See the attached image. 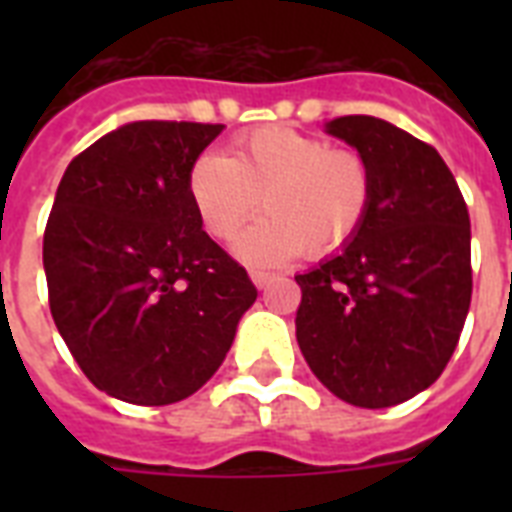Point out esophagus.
<instances>
[{
  "label": "esophagus",
  "mask_w": 512,
  "mask_h": 512,
  "mask_svg": "<svg viewBox=\"0 0 512 512\" xmlns=\"http://www.w3.org/2000/svg\"><path fill=\"white\" fill-rule=\"evenodd\" d=\"M249 276H252V281H255L257 289H265L273 279H276V276H273V273H268V271H252Z\"/></svg>",
  "instance_id": "obj_1"
}]
</instances>
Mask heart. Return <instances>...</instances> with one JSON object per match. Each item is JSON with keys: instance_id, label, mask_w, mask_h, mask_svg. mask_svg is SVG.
I'll return each mask as SVG.
<instances>
[{"instance_id": "obj_1", "label": "heart", "mask_w": 512, "mask_h": 512, "mask_svg": "<svg viewBox=\"0 0 512 512\" xmlns=\"http://www.w3.org/2000/svg\"><path fill=\"white\" fill-rule=\"evenodd\" d=\"M204 231L233 239L255 217L263 223L239 241L252 265H279L297 252L337 255L356 239L372 204V170L361 154L292 127H257L233 140L231 159L201 154L185 177Z\"/></svg>"}]
</instances>
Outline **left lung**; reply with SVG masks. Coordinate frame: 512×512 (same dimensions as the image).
<instances>
[{
    "instance_id": "1",
    "label": "left lung",
    "mask_w": 512,
    "mask_h": 512,
    "mask_svg": "<svg viewBox=\"0 0 512 512\" xmlns=\"http://www.w3.org/2000/svg\"><path fill=\"white\" fill-rule=\"evenodd\" d=\"M372 170V204L340 255L295 276L297 342L337 398L385 409L449 364L473 295L470 217L438 151L374 116L327 124Z\"/></svg>"
}]
</instances>
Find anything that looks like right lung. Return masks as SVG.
<instances>
[{
    "label": "right lung",
    "instance_id": "add662e5",
    "mask_svg": "<svg viewBox=\"0 0 512 512\" xmlns=\"http://www.w3.org/2000/svg\"><path fill=\"white\" fill-rule=\"evenodd\" d=\"M223 124L132 122L68 164L44 228L50 313L87 380L140 406L217 372L255 303L247 271L201 231L185 177Z\"/></svg>",
    "mask_w": 512,
    "mask_h": 512
}]
</instances>
